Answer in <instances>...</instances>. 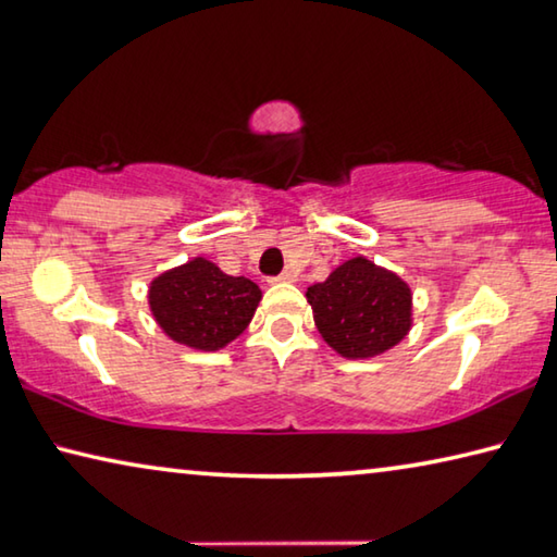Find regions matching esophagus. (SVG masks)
Segmentation results:
<instances>
[{
    "label": "esophagus",
    "instance_id": "1",
    "mask_svg": "<svg viewBox=\"0 0 557 557\" xmlns=\"http://www.w3.org/2000/svg\"><path fill=\"white\" fill-rule=\"evenodd\" d=\"M270 282H293V275L289 272H280L277 277H270Z\"/></svg>",
    "mask_w": 557,
    "mask_h": 557
}]
</instances>
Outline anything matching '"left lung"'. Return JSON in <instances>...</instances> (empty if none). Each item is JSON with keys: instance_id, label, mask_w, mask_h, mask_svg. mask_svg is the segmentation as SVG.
Wrapping results in <instances>:
<instances>
[{"instance_id": "obj_1", "label": "left lung", "mask_w": 557, "mask_h": 557, "mask_svg": "<svg viewBox=\"0 0 557 557\" xmlns=\"http://www.w3.org/2000/svg\"><path fill=\"white\" fill-rule=\"evenodd\" d=\"M324 342L347 359H367L399 344L411 330V289L367 258L342 262L307 289Z\"/></svg>"}]
</instances>
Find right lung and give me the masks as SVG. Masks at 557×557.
<instances>
[{"instance_id": "obj_1", "label": "right lung", "mask_w": 557, "mask_h": 557, "mask_svg": "<svg viewBox=\"0 0 557 557\" xmlns=\"http://www.w3.org/2000/svg\"><path fill=\"white\" fill-rule=\"evenodd\" d=\"M260 297L252 280L225 275L206 258L163 272L148 289V305L161 330L173 342L200 351H215L243 334Z\"/></svg>"}]
</instances>
